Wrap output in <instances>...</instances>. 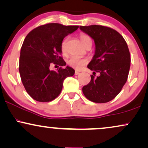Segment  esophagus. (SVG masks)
<instances>
[{
  "instance_id": "esophagus-1",
  "label": "esophagus",
  "mask_w": 148,
  "mask_h": 148,
  "mask_svg": "<svg viewBox=\"0 0 148 148\" xmlns=\"http://www.w3.org/2000/svg\"><path fill=\"white\" fill-rule=\"evenodd\" d=\"M79 74H80V72H78V71H75V73H74V74H75V75H78Z\"/></svg>"
}]
</instances>
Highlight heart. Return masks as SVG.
<instances>
[{
	"mask_svg": "<svg viewBox=\"0 0 148 148\" xmlns=\"http://www.w3.org/2000/svg\"><path fill=\"white\" fill-rule=\"evenodd\" d=\"M80 40L82 44L83 45V46H85L89 40H91L90 37L88 36L87 35L84 34V33H81L80 35ZM65 44V40L63 42L62 44V50L63 51L64 50V46ZM87 63V59L83 57H71L70 59L68 61V65L71 68L76 69V70H80L85 65L86 63Z\"/></svg>",
	"mask_w": 148,
	"mask_h": 148,
	"instance_id": "heart-1",
	"label": "heart"
}]
</instances>
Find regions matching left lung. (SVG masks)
<instances>
[{"label":"left lung","instance_id":"8db88e82","mask_svg":"<svg viewBox=\"0 0 148 148\" xmlns=\"http://www.w3.org/2000/svg\"><path fill=\"white\" fill-rule=\"evenodd\" d=\"M80 29L94 40L95 54L87 65L93 71L91 81L83 87L88 100L105 103L115 98L126 83L130 55L126 41L111 28L101 25L80 26ZM98 72L101 75L95 77Z\"/></svg>","mask_w":148,"mask_h":148}]
</instances>
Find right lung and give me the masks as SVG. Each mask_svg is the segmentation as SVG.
Masks as SVG:
<instances>
[{
  "mask_svg": "<svg viewBox=\"0 0 148 148\" xmlns=\"http://www.w3.org/2000/svg\"><path fill=\"white\" fill-rule=\"evenodd\" d=\"M78 26L49 23L35 28L27 35L20 50L19 72L27 92L38 102L52 101L60 94L63 80L72 76L71 67L50 70L52 63L65 66L61 57L65 37L77 30Z\"/></svg>",
  "mask_w": 148,
  "mask_h": 148,
  "instance_id": "1",
  "label": "right lung"
}]
</instances>
